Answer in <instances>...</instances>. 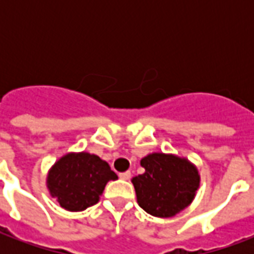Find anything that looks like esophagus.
Returning <instances> with one entry per match:
<instances>
[{"instance_id": "obj_1", "label": "esophagus", "mask_w": 254, "mask_h": 254, "mask_svg": "<svg viewBox=\"0 0 254 254\" xmlns=\"http://www.w3.org/2000/svg\"><path fill=\"white\" fill-rule=\"evenodd\" d=\"M120 178L124 180V181H127L129 178H130V171H125V173H121L120 174Z\"/></svg>"}]
</instances>
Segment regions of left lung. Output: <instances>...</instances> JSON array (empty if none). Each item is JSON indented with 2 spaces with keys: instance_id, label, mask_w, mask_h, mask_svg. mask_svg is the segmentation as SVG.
Returning <instances> with one entry per match:
<instances>
[{
  "instance_id": "obj_1",
  "label": "left lung",
  "mask_w": 254,
  "mask_h": 254,
  "mask_svg": "<svg viewBox=\"0 0 254 254\" xmlns=\"http://www.w3.org/2000/svg\"><path fill=\"white\" fill-rule=\"evenodd\" d=\"M144 173L132 178L137 202L156 218H173L189 207L200 187L196 165L173 154L152 152L140 160Z\"/></svg>"
}]
</instances>
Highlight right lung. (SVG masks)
Here are the masks:
<instances>
[{
	"label": "right lung",
	"mask_w": 254,
	"mask_h": 254,
	"mask_svg": "<svg viewBox=\"0 0 254 254\" xmlns=\"http://www.w3.org/2000/svg\"><path fill=\"white\" fill-rule=\"evenodd\" d=\"M117 178L109 163L98 155L67 152L50 167L46 187L64 209L78 212L99 201L106 184Z\"/></svg>",
	"instance_id": "right-lung-1"
}]
</instances>
